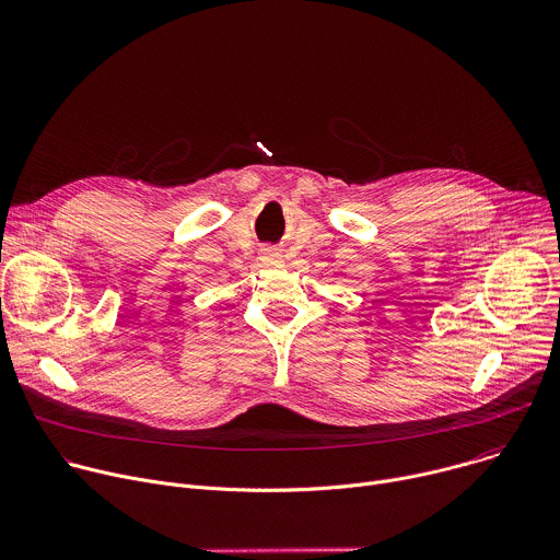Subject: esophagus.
I'll return each mask as SVG.
<instances>
[{"label": "esophagus", "mask_w": 560, "mask_h": 560, "mask_svg": "<svg viewBox=\"0 0 560 560\" xmlns=\"http://www.w3.org/2000/svg\"><path fill=\"white\" fill-rule=\"evenodd\" d=\"M261 261H264L266 266H281V255H279L277 250H272V248H266V250L261 253Z\"/></svg>", "instance_id": "34e87169"}]
</instances>
